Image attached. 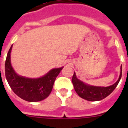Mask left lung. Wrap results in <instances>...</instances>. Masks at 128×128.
Instances as JSON below:
<instances>
[{"instance_id": "1", "label": "left lung", "mask_w": 128, "mask_h": 128, "mask_svg": "<svg viewBox=\"0 0 128 128\" xmlns=\"http://www.w3.org/2000/svg\"><path fill=\"white\" fill-rule=\"evenodd\" d=\"M122 77V66L120 67V74L118 80L112 85L107 87L94 86L86 84L77 78L74 72L72 81L74 88L78 96L82 99L90 101L100 100L109 96L116 88Z\"/></svg>"}]
</instances>
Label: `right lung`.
<instances>
[{"label":"right lung","mask_w":128,"mask_h":128,"mask_svg":"<svg viewBox=\"0 0 128 128\" xmlns=\"http://www.w3.org/2000/svg\"><path fill=\"white\" fill-rule=\"evenodd\" d=\"M10 47L5 63V74L9 85L19 98L29 102H37L47 98L51 92L56 78L63 67L50 70L44 76L36 79L18 75L11 66Z\"/></svg>","instance_id":"right-lung-1"}]
</instances>
